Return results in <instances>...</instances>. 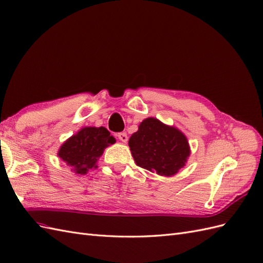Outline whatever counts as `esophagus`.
I'll use <instances>...</instances> for the list:
<instances>
[{
	"mask_svg": "<svg viewBox=\"0 0 263 263\" xmlns=\"http://www.w3.org/2000/svg\"><path fill=\"white\" fill-rule=\"evenodd\" d=\"M118 139L120 141H122V142L126 143L127 139H129V138H127V134L125 132H120V133H118Z\"/></svg>",
	"mask_w": 263,
	"mask_h": 263,
	"instance_id": "obj_1",
	"label": "esophagus"
}]
</instances>
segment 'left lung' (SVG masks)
<instances>
[{"mask_svg": "<svg viewBox=\"0 0 263 263\" xmlns=\"http://www.w3.org/2000/svg\"><path fill=\"white\" fill-rule=\"evenodd\" d=\"M129 146L139 166L165 177L176 174L190 156L184 134L153 118L141 122L129 140Z\"/></svg>", "mask_w": 263, "mask_h": 263, "instance_id": "left-lung-1", "label": "left lung"}]
</instances>
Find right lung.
<instances>
[{"label": "right lung", "instance_id": "add662e5", "mask_svg": "<svg viewBox=\"0 0 263 263\" xmlns=\"http://www.w3.org/2000/svg\"><path fill=\"white\" fill-rule=\"evenodd\" d=\"M114 142L116 139L103 126L83 127L65 141L58 154L74 172L85 174L92 167H97L96 163L103 150Z\"/></svg>", "mask_w": 263, "mask_h": 263}]
</instances>
